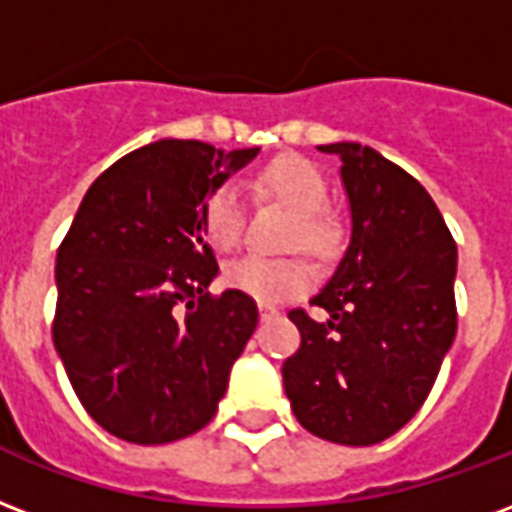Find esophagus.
<instances>
[{"label": "esophagus", "mask_w": 512, "mask_h": 512, "mask_svg": "<svg viewBox=\"0 0 512 512\" xmlns=\"http://www.w3.org/2000/svg\"><path fill=\"white\" fill-rule=\"evenodd\" d=\"M257 312H260V317H263V320H268V317H276V314H279V309L271 304H257Z\"/></svg>", "instance_id": "34e87169"}]
</instances>
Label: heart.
I'll use <instances>...</instances> for the list:
<instances>
[{
    "label": "heart",
    "mask_w": 512,
    "mask_h": 512,
    "mask_svg": "<svg viewBox=\"0 0 512 512\" xmlns=\"http://www.w3.org/2000/svg\"><path fill=\"white\" fill-rule=\"evenodd\" d=\"M260 187L298 214L295 244H301L314 255L331 252L336 244V230L323 217V208L328 203V181L317 165L301 157H279L260 173ZM200 219L211 244L217 249H233L244 236L246 222L241 189L230 181L211 189L203 200ZM225 282L238 293L255 298L257 304H285L314 285V268L301 257L274 260L246 255L225 268Z\"/></svg>",
    "instance_id": "heart-1"
}]
</instances>
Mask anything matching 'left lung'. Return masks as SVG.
Wrapping results in <instances>:
<instances>
[{
    "label": "left lung",
    "instance_id": "obj_1",
    "mask_svg": "<svg viewBox=\"0 0 512 512\" xmlns=\"http://www.w3.org/2000/svg\"><path fill=\"white\" fill-rule=\"evenodd\" d=\"M342 160L350 244L290 320L301 347L282 366L295 418L336 445H374L407 426L456 339V241L407 170L361 143L317 146Z\"/></svg>",
    "mask_w": 512,
    "mask_h": 512
}]
</instances>
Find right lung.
Instances as JSON below:
<instances>
[{
  "instance_id": "1",
  "label": "right lung",
  "mask_w": 512,
  "mask_h": 512,
  "mask_svg": "<svg viewBox=\"0 0 512 512\" xmlns=\"http://www.w3.org/2000/svg\"><path fill=\"white\" fill-rule=\"evenodd\" d=\"M257 154L162 138L83 195L56 252L54 347L75 396L113 437L165 445L217 415L257 306L238 290L208 293L219 266L200 211Z\"/></svg>"
}]
</instances>
